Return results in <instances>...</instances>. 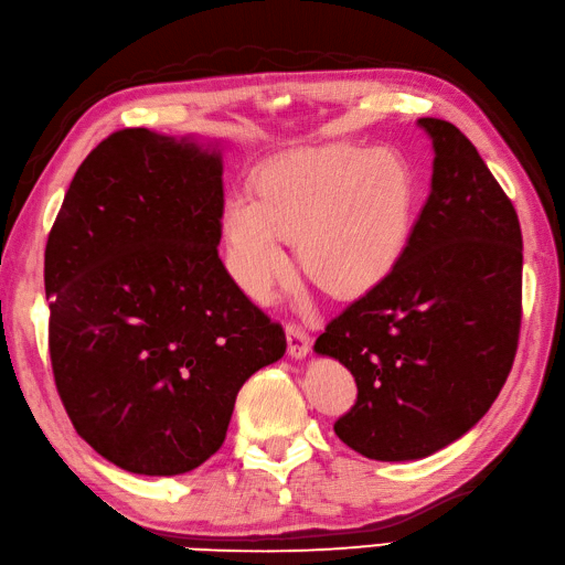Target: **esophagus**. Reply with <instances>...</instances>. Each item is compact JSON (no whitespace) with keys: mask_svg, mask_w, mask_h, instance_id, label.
Returning a JSON list of instances; mask_svg holds the SVG:
<instances>
[{"mask_svg":"<svg viewBox=\"0 0 565 565\" xmlns=\"http://www.w3.org/2000/svg\"><path fill=\"white\" fill-rule=\"evenodd\" d=\"M285 337H287V353H290V359L295 361L305 359L309 349H312V339H309V333L302 327L287 324Z\"/></svg>","mask_w":565,"mask_h":565,"instance_id":"obj_1","label":"esophagus"}]
</instances>
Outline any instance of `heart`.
<instances>
[{
  "label": "heart",
  "instance_id": "b5f03b06",
  "mask_svg": "<svg viewBox=\"0 0 565 565\" xmlns=\"http://www.w3.org/2000/svg\"><path fill=\"white\" fill-rule=\"evenodd\" d=\"M417 188L387 148L333 141L280 153L256 192L222 202L226 263L241 290L263 297L290 273V236L302 268L333 295H361L397 268L412 236Z\"/></svg>",
  "mask_w": 565,
  "mask_h": 565
}]
</instances>
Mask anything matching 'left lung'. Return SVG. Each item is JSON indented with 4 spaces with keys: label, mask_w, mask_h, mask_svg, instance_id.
I'll return each instance as SVG.
<instances>
[{
    "label": "left lung",
    "mask_w": 565,
    "mask_h": 565,
    "mask_svg": "<svg viewBox=\"0 0 565 565\" xmlns=\"http://www.w3.org/2000/svg\"><path fill=\"white\" fill-rule=\"evenodd\" d=\"M417 124L434 148L431 192L405 256L315 343L359 385L333 431L373 460L427 458L473 429L500 395L520 339L514 206L454 124Z\"/></svg>",
    "instance_id": "1"
}]
</instances>
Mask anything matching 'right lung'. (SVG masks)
Instances as JSON below:
<instances>
[{"instance_id":"add662e5","label":"right lung","mask_w":565,"mask_h":565,"mask_svg":"<svg viewBox=\"0 0 565 565\" xmlns=\"http://www.w3.org/2000/svg\"><path fill=\"white\" fill-rule=\"evenodd\" d=\"M222 143L124 129L77 168L45 244L49 347L75 431L136 476L218 451L285 331L218 258Z\"/></svg>"}]
</instances>
